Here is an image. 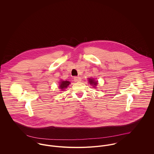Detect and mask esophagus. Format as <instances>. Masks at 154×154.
<instances>
[{"label": "esophagus", "mask_w": 154, "mask_h": 154, "mask_svg": "<svg viewBox=\"0 0 154 154\" xmlns=\"http://www.w3.org/2000/svg\"><path fill=\"white\" fill-rule=\"evenodd\" d=\"M73 80L75 82H79L81 81V78L79 76H75V77H74Z\"/></svg>", "instance_id": "esophagus-1"}]
</instances>
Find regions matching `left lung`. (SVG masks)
<instances>
[{"mask_svg":"<svg viewBox=\"0 0 154 154\" xmlns=\"http://www.w3.org/2000/svg\"><path fill=\"white\" fill-rule=\"evenodd\" d=\"M89 84H90L91 85H92L96 86V85L98 84L97 82H95V81H94V79H89Z\"/></svg>","mask_w":154,"mask_h":154,"instance_id":"obj_1","label":"left lung"}]
</instances>
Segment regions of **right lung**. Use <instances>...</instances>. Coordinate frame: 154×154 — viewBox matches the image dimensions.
<instances>
[{
  "mask_svg": "<svg viewBox=\"0 0 154 154\" xmlns=\"http://www.w3.org/2000/svg\"><path fill=\"white\" fill-rule=\"evenodd\" d=\"M70 84V82L69 81H62L60 82V88L62 89V90H63L64 89L67 88V86Z\"/></svg>",
  "mask_w": 154,
  "mask_h": 154,
  "instance_id": "right-lung-1",
  "label": "right lung"
}]
</instances>
